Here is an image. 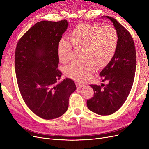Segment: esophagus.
Listing matches in <instances>:
<instances>
[{"instance_id":"34e87169","label":"esophagus","mask_w":149,"mask_h":149,"mask_svg":"<svg viewBox=\"0 0 149 149\" xmlns=\"http://www.w3.org/2000/svg\"><path fill=\"white\" fill-rule=\"evenodd\" d=\"M76 86H77V88L78 89L81 88L82 87L84 86V84H83L81 83H76Z\"/></svg>"}]
</instances>
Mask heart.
<instances>
[{"label": "heart", "mask_w": 149, "mask_h": 149, "mask_svg": "<svg viewBox=\"0 0 149 149\" xmlns=\"http://www.w3.org/2000/svg\"><path fill=\"white\" fill-rule=\"evenodd\" d=\"M70 41L76 49H84V60L81 64L72 63L65 68L69 78L79 82L91 78L96 65H107L114 57L119 43L116 29L110 25H89L82 24L74 27L70 33ZM71 43L63 38L58 44L57 55L59 60L66 63L72 52Z\"/></svg>", "instance_id": "1"}]
</instances>
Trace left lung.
<instances>
[{"label":"left lung","mask_w":149,"mask_h":149,"mask_svg":"<svg viewBox=\"0 0 149 149\" xmlns=\"http://www.w3.org/2000/svg\"><path fill=\"white\" fill-rule=\"evenodd\" d=\"M109 19L118 33L119 43L111 61L100 73L101 86L91 84L94 96L87 101L88 109L101 116L114 113L123 105L131 90L136 68V52L132 36L115 19Z\"/></svg>","instance_id":"left-lung-1"}]
</instances>
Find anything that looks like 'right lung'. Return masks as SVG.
I'll return each mask as SVG.
<instances>
[{"label":"right lung","instance_id":"add662e5","mask_svg":"<svg viewBox=\"0 0 149 149\" xmlns=\"http://www.w3.org/2000/svg\"><path fill=\"white\" fill-rule=\"evenodd\" d=\"M66 20L37 22L22 36L15 53V69L20 94L34 114L45 119L66 112L69 97L76 86L66 78L59 82L58 44L66 30Z\"/></svg>","mask_w":149,"mask_h":149}]
</instances>
